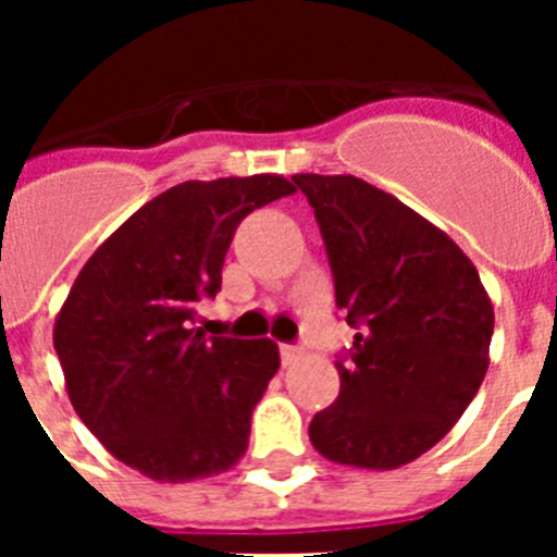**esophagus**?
<instances>
[{
  "instance_id": "34e87169",
  "label": "esophagus",
  "mask_w": 557,
  "mask_h": 557,
  "mask_svg": "<svg viewBox=\"0 0 557 557\" xmlns=\"http://www.w3.org/2000/svg\"><path fill=\"white\" fill-rule=\"evenodd\" d=\"M278 351H282V366L284 368L295 366V362H298V359L304 357V351L298 346H282V348H278Z\"/></svg>"
}]
</instances>
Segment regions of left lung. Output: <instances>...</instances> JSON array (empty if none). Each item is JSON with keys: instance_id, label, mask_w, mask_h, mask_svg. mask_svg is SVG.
<instances>
[{"instance_id": "8db88e82", "label": "left lung", "mask_w": 557, "mask_h": 557, "mask_svg": "<svg viewBox=\"0 0 557 557\" xmlns=\"http://www.w3.org/2000/svg\"><path fill=\"white\" fill-rule=\"evenodd\" d=\"M326 243L337 309L359 326L339 396L309 424L326 460L391 471L457 424L488 371L494 307L451 236L354 175H295Z\"/></svg>"}]
</instances>
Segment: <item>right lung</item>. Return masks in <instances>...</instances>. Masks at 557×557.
Wrapping results in <instances>:
<instances>
[{
    "label": "right lung",
    "instance_id": "obj_1",
    "mask_svg": "<svg viewBox=\"0 0 557 557\" xmlns=\"http://www.w3.org/2000/svg\"><path fill=\"white\" fill-rule=\"evenodd\" d=\"M293 191L270 172L186 181L133 211L77 273L52 329L69 401L139 474L189 482L243 460L278 346L191 323L223 284L236 225Z\"/></svg>",
    "mask_w": 557,
    "mask_h": 557
}]
</instances>
